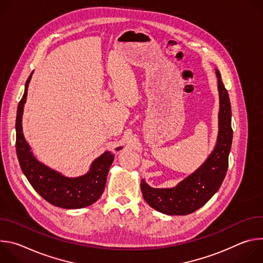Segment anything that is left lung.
Wrapping results in <instances>:
<instances>
[{
  "label": "left lung",
  "instance_id": "8db88e82",
  "mask_svg": "<svg viewBox=\"0 0 263 263\" xmlns=\"http://www.w3.org/2000/svg\"><path fill=\"white\" fill-rule=\"evenodd\" d=\"M217 89L219 96L218 132L213 151L204 163L171 189H154L144 179L140 189L144 201L155 210L167 215H186L204 206L218 191L228 168V158L232 144L231 104L227 89L218 69Z\"/></svg>",
  "mask_w": 263,
  "mask_h": 263
}]
</instances>
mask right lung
<instances>
[{
  "mask_svg": "<svg viewBox=\"0 0 263 263\" xmlns=\"http://www.w3.org/2000/svg\"><path fill=\"white\" fill-rule=\"evenodd\" d=\"M32 73L26 82L25 92L18 103L16 114V155L21 168L37 194L50 204L64 209L87 207L97 202L102 196L115 154L109 151L104 152L92 161L86 174L74 178L66 177L37 159L24 136L22 125L24 106ZM116 149L119 151L122 149V146Z\"/></svg>",
  "mask_w": 263,
  "mask_h": 263,
  "instance_id": "1",
  "label": "right lung"
}]
</instances>
